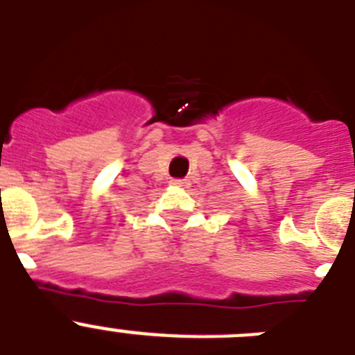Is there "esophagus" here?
Wrapping results in <instances>:
<instances>
[{
  "label": "esophagus",
  "instance_id": "34e87169",
  "mask_svg": "<svg viewBox=\"0 0 355 355\" xmlns=\"http://www.w3.org/2000/svg\"><path fill=\"white\" fill-rule=\"evenodd\" d=\"M171 184H172V187H175V188H188V181L187 180H172Z\"/></svg>",
  "mask_w": 355,
  "mask_h": 355
}]
</instances>
